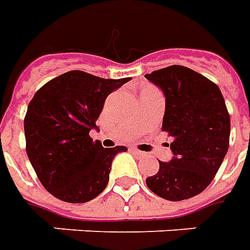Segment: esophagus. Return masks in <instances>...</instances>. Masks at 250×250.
<instances>
[{"label":"esophagus","instance_id":"obj_1","mask_svg":"<svg viewBox=\"0 0 250 250\" xmlns=\"http://www.w3.org/2000/svg\"><path fill=\"white\" fill-rule=\"evenodd\" d=\"M130 150L134 152L135 155H138V157H146V154H145V152L139 151V150H136V148H130Z\"/></svg>","mask_w":250,"mask_h":250}]
</instances>
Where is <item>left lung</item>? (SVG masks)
<instances>
[{"label":"left lung","mask_w":250,"mask_h":250,"mask_svg":"<svg viewBox=\"0 0 250 250\" xmlns=\"http://www.w3.org/2000/svg\"><path fill=\"white\" fill-rule=\"evenodd\" d=\"M145 76L166 96L162 131L174 139V158L159 161L147 188L167 201L191 198L209 186L229 148L230 116L224 96L215 83L186 66L170 65Z\"/></svg>","instance_id":"obj_1"}]
</instances>
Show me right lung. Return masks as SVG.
<instances>
[{
    "label": "right lung",
    "mask_w": 250,
    "mask_h": 250,
    "mask_svg": "<svg viewBox=\"0 0 250 250\" xmlns=\"http://www.w3.org/2000/svg\"><path fill=\"white\" fill-rule=\"evenodd\" d=\"M69 71L35 93L24 119L26 154L46 191L69 204L88 202L103 191L111 163L125 146L104 148L92 141L109 93L130 82Z\"/></svg>",
    "instance_id": "1"
}]
</instances>
